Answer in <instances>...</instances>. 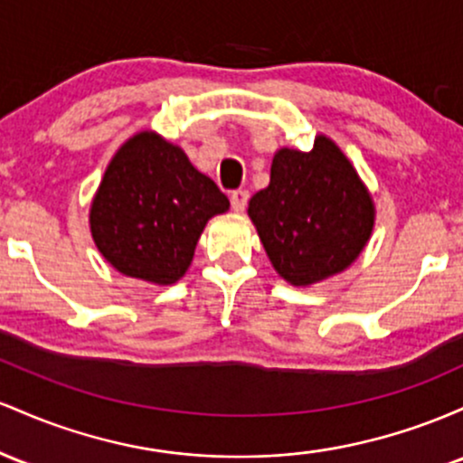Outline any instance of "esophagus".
<instances>
[{
    "label": "esophagus",
    "instance_id": "1",
    "mask_svg": "<svg viewBox=\"0 0 463 463\" xmlns=\"http://www.w3.org/2000/svg\"><path fill=\"white\" fill-rule=\"evenodd\" d=\"M230 201H232V210L241 214V212H245V207H247L249 192H247V190H236V192H232Z\"/></svg>",
    "mask_w": 463,
    "mask_h": 463
}]
</instances>
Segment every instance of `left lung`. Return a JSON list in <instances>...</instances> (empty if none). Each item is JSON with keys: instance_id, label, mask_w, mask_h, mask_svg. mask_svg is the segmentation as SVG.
I'll use <instances>...</instances> for the list:
<instances>
[{"instance_id": "1", "label": "left lung", "mask_w": 463, "mask_h": 463, "mask_svg": "<svg viewBox=\"0 0 463 463\" xmlns=\"http://www.w3.org/2000/svg\"><path fill=\"white\" fill-rule=\"evenodd\" d=\"M247 214L279 278L310 287L361 256L376 207L344 150L317 135L308 153L279 148L273 155L271 181L251 196Z\"/></svg>"}]
</instances>
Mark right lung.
<instances>
[{
	"mask_svg": "<svg viewBox=\"0 0 463 463\" xmlns=\"http://www.w3.org/2000/svg\"><path fill=\"white\" fill-rule=\"evenodd\" d=\"M227 210V196L184 148L139 131L109 162L91 199L90 230L116 271L168 287L188 271L207 221Z\"/></svg>",
	"mask_w": 463,
	"mask_h": 463,
	"instance_id": "obj_1",
	"label": "right lung"
}]
</instances>
